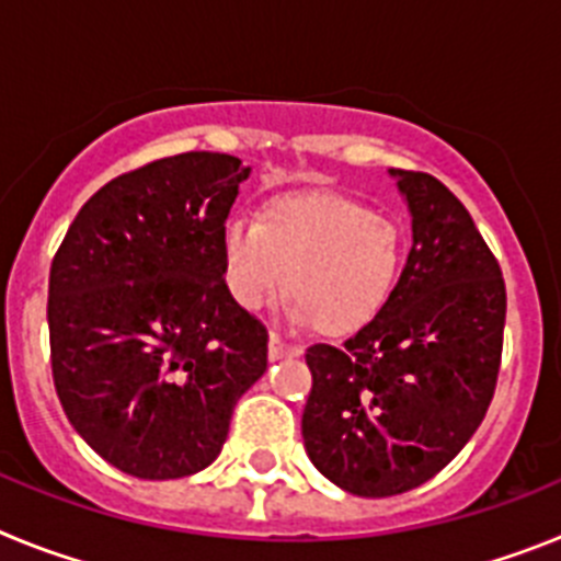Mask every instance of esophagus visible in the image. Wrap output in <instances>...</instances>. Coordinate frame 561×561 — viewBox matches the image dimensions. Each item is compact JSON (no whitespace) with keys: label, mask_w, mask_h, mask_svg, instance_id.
Masks as SVG:
<instances>
[{"label":"esophagus","mask_w":561,"mask_h":561,"mask_svg":"<svg viewBox=\"0 0 561 561\" xmlns=\"http://www.w3.org/2000/svg\"><path fill=\"white\" fill-rule=\"evenodd\" d=\"M286 356H300V348L286 342L284 336L270 334V359H286Z\"/></svg>","instance_id":"1"}]
</instances>
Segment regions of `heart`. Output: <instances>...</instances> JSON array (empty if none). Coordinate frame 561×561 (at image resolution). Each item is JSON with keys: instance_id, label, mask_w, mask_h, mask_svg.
<instances>
[{"instance_id": "heart-1", "label": "heart", "mask_w": 561, "mask_h": 561, "mask_svg": "<svg viewBox=\"0 0 561 561\" xmlns=\"http://www.w3.org/2000/svg\"><path fill=\"white\" fill-rule=\"evenodd\" d=\"M225 284L241 309H261L286 286L291 314L325 334H348L388 304L401 266L399 227L334 193L272 199L261 221L230 216L221 227Z\"/></svg>"}]
</instances>
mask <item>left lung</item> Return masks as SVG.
Returning a JSON list of instances; mask_svg holds the SVG:
<instances>
[{"label":"left lung","mask_w":561,"mask_h":561,"mask_svg":"<svg viewBox=\"0 0 561 561\" xmlns=\"http://www.w3.org/2000/svg\"><path fill=\"white\" fill-rule=\"evenodd\" d=\"M388 173L413 216L399 284L356 334L306 351V453L359 497L435 478L480 427L503 354V272L469 210L430 173Z\"/></svg>","instance_id":"1"}]
</instances>
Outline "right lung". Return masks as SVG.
I'll list each match as a JSON object with an SVG mask.
<instances>
[{"instance_id": "add662e5", "label": "right lung", "mask_w": 561, "mask_h": 561, "mask_svg": "<svg viewBox=\"0 0 561 561\" xmlns=\"http://www.w3.org/2000/svg\"><path fill=\"white\" fill-rule=\"evenodd\" d=\"M250 168L187 151L121 173L78 210L49 266V362L76 433L140 480L219 458L266 370L264 323L232 300L221 227Z\"/></svg>"}]
</instances>
